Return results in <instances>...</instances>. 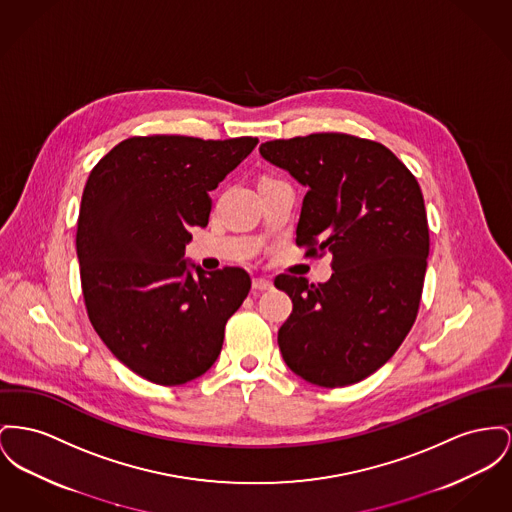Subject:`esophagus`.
I'll list each match as a JSON object with an SVG mask.
<instances>
[{"mask_svg":"<svg viewBox=\"0 0 512 512\" xmlns=\"http://www.w3.org/2000/svg\"><path fill=\"white\" fill-rule=\"evenodd\" d=\"M272 282L269 278H253V290H259V292H265V290H271Z\"/></svg>","mask_w":512,"mask_h":512,"instance_id":"esophagus-1","label":"esophagus"}]
</instances>
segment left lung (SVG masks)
<instances>
[{"instance_id": "8db88e82", "label": "left lung", "mask_w": 512, "mask_h": 512, "mask_svg": "<svg viewBox=\"0 0 512 512\" xmlns=\"http://www.w3.org/2000/svg\"><path fill=\"white\" fill-rule=\"evenodd\" d=\"M259 152L307 187L296 243L307 257L331 253L334 271L325 284L274 278L294 303L278 331L282 358L311 385H354L391 360L418 317L429 255L420 183L385 145L346 133Z\"/></svg>"}]
</instances>
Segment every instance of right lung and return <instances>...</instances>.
<instances>
[{
  "label": "right lung",
  "instance_id": "1",
  "mask_svg": "<svg viewBox=\"0 0 512 512\" xmlns=\"http://www.w3.org/2000/svg\"><path fill=\"white\" fill-rule=\"evenodd\" d=\"M257 137H129L92 168L77 220L81 286L94 331L143 379L176 387L211 369L251 288L240 267L187 271L189 228Z\"/></svg>",
  "mask_w": 512,
  "mask_h": 512
}]
</instances>
